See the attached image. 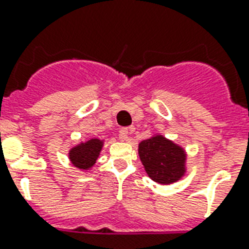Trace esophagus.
Segmentation results:
<instances>
[{"mask_svg": "<svg viewBox=\"0 0 249 249\" xmlns=\"http://www.w3.org/2000/svg\"><path fill=\"white\" fill-rule=\"evenodd\" d=\"M119 137H120L121 141H128L129 138V130L126 128H123L120 129V131H119Z\"/></svg>", "mask_w": 249, "mask_h": 249, "instance_id": "esophagus-1", "label": "esophagus"}]
</instances>
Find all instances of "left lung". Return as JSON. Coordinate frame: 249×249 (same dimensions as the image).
Wrapping results in <instances>:
<instances>
[{
    "instance_id": "obj_1",
    "label": "left lung",
    "mask_w": 249,
    "mask_h": 249,
    "mask_svg": "<svg viewBox=\"0 0 249 249\" xmlns=\"http://www.w3.org/2000/svg\"><path fill=\"white\" fill-rule=\"evenodd\" d=\"M138 155L147 175L159 184L177 183L187 173L185 149L160 133L139 143Z\"/></svg>"
}]
</instances>
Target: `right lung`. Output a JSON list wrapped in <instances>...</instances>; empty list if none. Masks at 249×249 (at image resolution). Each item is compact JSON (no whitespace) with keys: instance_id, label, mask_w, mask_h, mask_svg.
Masks as SVG:
<instances>
[{"instance_id":"obj_1","label":"right lung","mask_w":249,"mask_h":249,"mask_svg":"<svg viewBox=\"0 0 249 249\" xmlns=\"http://www.w3.org/2000/svg\"><path fill=\"white\" fill-rule=\"evenodd\" d=\"M105 139L89 138L86 142H79L69 149L68 157L72 166L82 171H89L100 157Z\"/></svg>"}]
</instances>
